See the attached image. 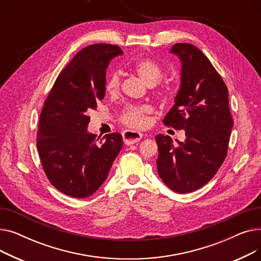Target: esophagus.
<instances>
[{"label":"esophagus","instance_id":"obj_1","mask_svg":"<svg viewBox=\"0 0 261 261\" xmlns=\"http://www.w3.org/2000/svg\"><path fill=\"white\" fill-rule=\"evenodd\" d=\"M142 138H143L142 133L136 132V131H132V130H127V131L122 133L123 142H125V144L128 145V146L133 145L135 143H139Z\"/></svg>","mask_w":261,"mask_h":261}]
</instances>
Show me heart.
<instances>
[{
  "mask_svg": "<svg viewBox=\"0 0 261 261\" xmlns=\"http://www.w3.org/2000/svg\"><path fill=\"white\" fill-rule=\"evenodd\" d=\"M133 70L147 85L154 86L162 79L163 66L151 58H141L133 64ZM120 86V76L117 71L110 73L106 80V90L110 94L118 92ZM152 109L148 105H128L121 111L119 120L130 128L141 129L148 123V114Z\"/></svg>",
  "mask_w": 261,
  "mask_h": 261,
  "instance_id": "b5f03b06",
  "label": "heart"
}]
</instances>
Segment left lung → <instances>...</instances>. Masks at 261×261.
Segmentation results:
<instances>
[{
	"instance_id": "8db88e82",
	"label": "left lung",
	"mask_w": 261,
	"mask_h": 261,
	"mask_svg": "<svg viewBox=\"0 0 261 261\" xmlns=\"http://www.w3.org/2000/svg\"><path fill=\"white\" fill-rule=\"evenodd\" d=\"M170 53L182 63L181 85L163 122L185 130L186 140L173 145L168 135L158 134L156 166L171 190L187 194L208 183L222 165L234 121L227 88L207 57L189 43H175Z\"/></svg>"
}]
</instances>
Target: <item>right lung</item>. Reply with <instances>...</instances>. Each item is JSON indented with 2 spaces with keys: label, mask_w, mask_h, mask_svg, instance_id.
Segmentation results:
<instances>
[{
  "label": "right lung",
  "mask_w": 261,
  "mask_h": 261,
  "mask_svg": "<svg viewBox=\"0 0 261 261\" xmlns=\"http://www.w3.org/2000/svg\"><path fill=\"white\" fill-rule=\"evenodd\" d=\"M119 55L120 47L112 44L82 48L60 72L44 102L38 152L47 179L66 196H92L106 181L122 147L117 132L99 140L88 131V112L103 99L107 67Z\"/></svg>",
  "instance_id": "right-lung-1"
}]
</instances>
